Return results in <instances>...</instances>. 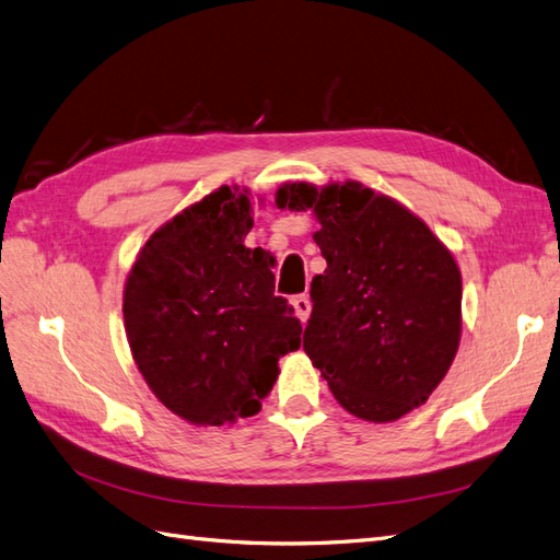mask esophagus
<instances>
[{
	"label": "esophagus",
	"instance_id": "obj_1",
	"mask_svg": "<svg viewBox=\"0 0 560 560\" xmlns=\"http://www.w3.org/2000/svg\"><path fill=\"white\" fill-rule=\"evenodd\" d=\"M292 306H294V315H296L301 322H306V319L311 317V299H308L306 294L294 296V299H292Z\"/></svg>",
	"mask_w": 560,
	"mask_h": 560
}]
</instances>
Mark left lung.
I'll use <instances>...</instances> for the list:
<instances>
[{
  "instance_id": "obj_1",
  "label": "left lung",
  "mask_w": 560,
  "mask_h": 560,
  "mask_svg": "<svg viewBox=\"0 0 560 560\" xmlns=\"http://www.w3.org/2000/svg\"><path fill=\"white\" fill-rule=\"evenodd\" d=\"M280 210H311L327 268L311 282L303 350L343 409L393 422L444 381L463 334L451 249L401 202L364 184L284 182Z\"/></svg>"
}]
</instances>
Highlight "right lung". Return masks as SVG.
I'll return each mask as SVG.
<instances>
[{"label": "right lung", "mask_w": 560, "mask_h": 560, "mask_svg": "<svg viewBox=\"0 0 560 560\" xmlns=\"http://www.w3.org/2000/svg\"><path fill=\"white\" fill-rule=\"evenodd\" d=\"M249 191L219 186L151 233L124 287L132 360L156 399L191 425L259 413L301 322L266 254L245 245Z\"/></svg>", "instance_id": "1"}]
</instances>
